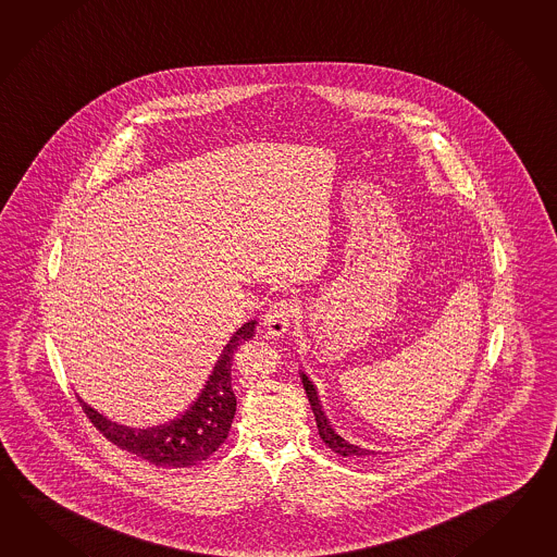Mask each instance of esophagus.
I'll use <instances>...</instances> for the list:
<instances>
[{"label":"esophagus","mask_w":557,"mask_h":557,"mask_svg":"<svg viewBox=\"0 0 557 557\" xmlns=\"http://www.w3.org/2000/svg\"><path fill=\"white\" fill-rule=\"evenodd\" d=\"M294 313H296V306L289 299H280V301L272 304L268 313L263 315V325H265L268 334H287L289 325L294 322Z\"/></svg>","instance_id":"esophagus-1"}]
</instances>
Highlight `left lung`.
<instances>
[{
    "label": "left lung",
    "instance_id": "1",
    "mask_svg": "<svg viewBox=\"0 0 557 557\" xmlns=\"http://www.w3.org/2000/svg\"><path fill=\"white\" fill-rule=\"evenodd\" d=\"M301 382H304V389H306L309 404H311V409H313L315 423H318V432H320V437H322L323 444L327 445L330 449H334L335 454L344 456V458H366V456H375V451L351 444V442H347V440H344L339 433L335 432L334 428H332V423H330V420L325 418V413L322 411L320 397H318L315 387H313V384L309 382V377L304 373V371H301Z\"/></svg>",
    "mask_w": 557,
    "mask_h": 557
}]
</instances>
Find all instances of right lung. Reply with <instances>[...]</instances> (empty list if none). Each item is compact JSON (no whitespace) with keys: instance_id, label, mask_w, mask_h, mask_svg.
Masks as SVG:
<instances>
[{"instance_id":"add662e5","label":"right lung","mask_w":557,"mask_h":557,"mask_svg":"<svg viewBox=\"0 0 557 557\" xmlns=\"http://www.w3.org/2000/svg\"><path fill=\"white\" fill-rule=\"evenodd\" d=\"M256 320L244 323L223 347L222 356L211 371L198 399L175 420L156 428L136 430L108 420L77 397L89 421L112 444L161 468H189L210 458L225 442L235 416L232 389V361L237 347L256 334Z\"/></svg>"}]
</instances>
